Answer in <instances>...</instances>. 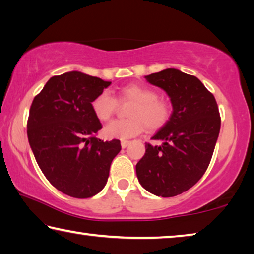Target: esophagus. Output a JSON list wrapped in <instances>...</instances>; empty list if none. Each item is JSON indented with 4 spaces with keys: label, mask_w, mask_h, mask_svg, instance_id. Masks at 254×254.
<instances>
[{
    "label": "esophagus",
    "mask_w": 254,
    "mask_h": 254,
    "mask_svg": "<svg viewBox=\"0 0 254 254\" xmlns=\"http://www.w3.org/2000/svg\"><path fill=\"white\" fill-rule=\"evenodd\" d=\"M128 144H130V141H128V140H122V141H121V147L122 148H127Z\"/></svg>",
    "instance_id": "1"
}]
</instances>
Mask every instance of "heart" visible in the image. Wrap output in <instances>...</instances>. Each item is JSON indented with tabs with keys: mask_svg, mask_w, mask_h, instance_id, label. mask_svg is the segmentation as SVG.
I'll return each mask as SVG.
<instances>
[{
	"mask_svg": "<svg viewBox=\"0 0 254 254\" xmlns=\"http://www.w3.org/2000/svg\"><path fill=\"white\" fill-rule=\"evenodd\" d=\"M121 103L131 102L128 108L130 119L116 120L104 127V135L107 139H127L138 135L144 130L157 131L167 124L172 115L171 104L158 98L157 91L140 84H128L121 88L118 94ZM91 108L99 121L110 120L118 108V100L110 92L103 91L91 102Z\"/></svg>",
	"mask_w": 254,
	"mask_h": 254,
	"instance_id": "obj_1",
	"label": "heart"
}]
</instances>
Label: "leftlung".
<instances>
[{"label":"left lung","mask_w":254,"mask_h":254,"mask_svg":"<svg viewBox=\"0 0 254 254\" xmlns=\"http://www.w3.org/2000/svg\"><path fill=\"white\" fill-rule=\"evenodd\" d=\"M144 78L166 91L173 112L151 138L162 140V146L146 143L136 176L148 192L170 198L188 191L207 171L219 135V111L214 95L194 75L166 69Z\"/></svg>","instance_id":"1"}]
</instances>
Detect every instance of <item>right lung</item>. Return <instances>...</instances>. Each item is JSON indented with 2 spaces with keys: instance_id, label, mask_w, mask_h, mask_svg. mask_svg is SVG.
Masks as SVG:
<instances>
[{
  "instance_id": "1",
  "label": "right lung",
  "mask_w": 254,
  "mask_h": 254,
  "mask_svg": "<svg viewBox=\"0 0 254 254\" xmlns=\"http://www.w3.org/2000/svg\"><path fill=\"white\" fill-rule=\"evenodd\" d=\"M97 76L71 71L54 75L31 104L27 134L50 183L65 194L86 199L106 185L120 140L102 141L91 102L110 86Z\"/></svg>"
}]
</instances>
